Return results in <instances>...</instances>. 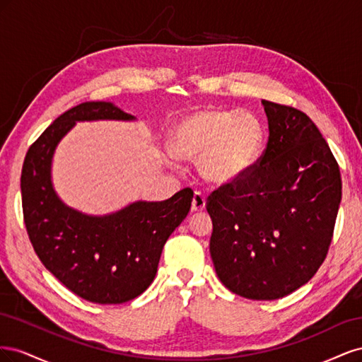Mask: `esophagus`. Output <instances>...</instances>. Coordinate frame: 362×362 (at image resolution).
I'll return each instance as SVG.
<instances>
[{
  "label": "esophagus",
  "mask_w": 362,
  "mask_h": 362,
  "mask_svg": "<svg viewBox=\"0 0 362 362\" xmlns=\"http://www.w3.org/2000/svg\"><path fill=\"white\" fill-rule=\"evenodd\" d=\"M205 196L199 192H196L193 196V201H192V213H202L205 210Z\"/></svg>",
  "instance_id": "esophagus-1"
}]
</instances>
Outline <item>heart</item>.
<instances>
[{"mask_svg": "<svg viewBox=\"0 0 362 362\" xmlns=\"http://www.w3.org/2000/svg\"><path fill=\"white\" fill-rule=\"evenodd\" d=\"M264 131L249 112L204 108L184 116L169 136L172 154L181 160H199L201 177L226 187L252 169L262 148Z\"/></svg>", "mask_w": 362, "mask_h": 362, "instance_id": "heart-1", "label": "heart"}]
</instances>
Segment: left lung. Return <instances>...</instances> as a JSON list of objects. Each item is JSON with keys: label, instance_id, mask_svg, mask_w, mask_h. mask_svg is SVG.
Returning <instances> with one entry per match:
<instances>
[{"label": "left lung", "instance_id": "obj_1", "mask_svg": "<svg viewBox=\"0 0 362 362\" xmlns=\"http://www.w3.org/2000/svg\"><path fill=\"white\" fill-rule=\"evenodd\" d=\"M269 141L259 164L208 198L210 254L233 293L281 299L305 286L331 245L341 202L338 164L319 128L296 108L261 101Z\"/></svg>", "mask_w": 362, "mask_h": 362}]
</instances>
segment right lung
Segmentation results:
<instances>
[{"label":"right lung","mask_w":362,"mask_h":362,"mask_svg":"<svg viewBox=\"0 0 362 362\" xmlns=\"http://www.w3.org/2000/svg\"><path fill=\"white\" fill-rule=\"evenodd\" d=\"M136 116L113 103H83L64 112L33 144L21 177L27 233L37 257L64 287L101 305L137 298L154 281L164 243L187 217L193 192L161 202L136 201L108 214H87L64 204L52 182V160L76 122Z\"/></svg>","instance_id":"1"}]
</instances>
